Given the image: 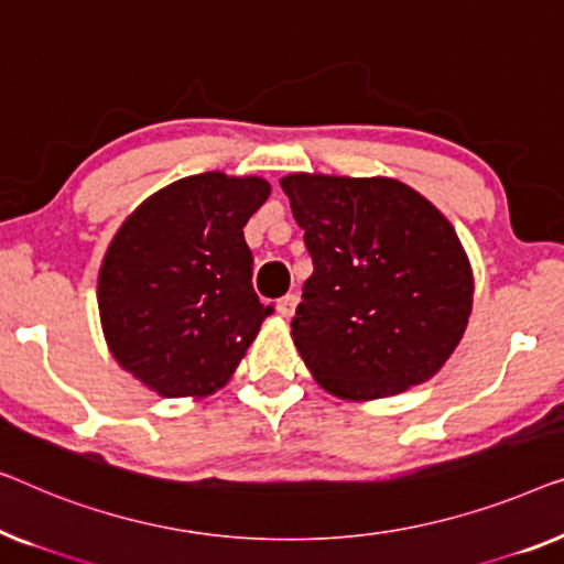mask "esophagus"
I'll return each instance as SVG.
<instances>
[{"instance_id": "esophagus-1", "label": "esophagus", "mask_w": 564, "mask_h": 564, "mask_svg": "<svg viewBox=\"0 0 564 564\" xmlns=\"http://www.w3.org/2000/svg\"><path fill=\"white\" fill-rule=\"evenodd\" d=\"M296 304H299L296 293H285L283 299H279V314L281 316H291L293 312H296Z\"/></svg>"}]
</instances>
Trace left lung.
Returning a JSON list of instances; mask_svg holds the SVG:
<instances>
[{"label": "left lung", "instance_id": "left-lung-1", "mask_svg": "<svg viewBox=\"0 0 564 564\" xmlns=\"http://www.w3.org/2000/svg\"><path fill=\"white\" fill-rule=\"evenodd\" d=\"M314 273L291 322L324 391L386 399L424 383L465 335L473 271L455 227L395 178H281Z\"/></svg>", "mask_w": 564, "mask_h": 564}]
</instances>
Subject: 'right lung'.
<instances>
[{
  "label": "right lung",
  "mask_w": 564,
  "mask_h": 564,
  "mask_svg": "<svg viewBox=\"0 0 564 564\" xmlns=\"http://www.w3.org/2000/svg\"><path fill=\"white\" fill-rule=\"evenodd\" d=\"M268 196L263 178L209 171L148 196L117 229L99 271L101 329L150 391L214 393L273 312L250 283L242 235Z\"/></svg>",
  "instance_id": "obj_1"
}]
</instances>
